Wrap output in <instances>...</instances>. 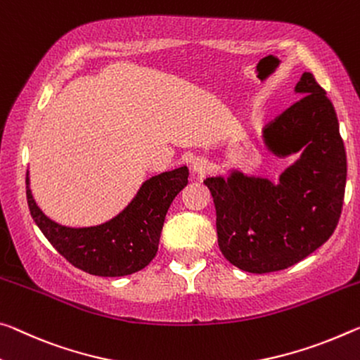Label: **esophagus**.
<instances>
[{"instance_id":"esophagus-1","label":"esophagus","mask_w":360,"mask_h":360,"mask_svg":"<svg viewBox=\"0 0 360 360\" xmlns=\"http://www.w3.org/2000/svg\"><path fill=\"white\" fill-rule=\"evenodd\" d=\"M191 169H192V173L195 174V176H205L210 171L208 160L200 158V157L193 158L192 163H191Z\"/></svg>"}]
</instances>
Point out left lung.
Listing matches in <instances>:
<instances>
[{"label":"left lung","mask_w":360,"mask_h":360,"mask_svg":"<svg viewBox=\"0 0 360 360\" xmlns=\"http://www.w3.org/2000/svg\"><path fill=\"white\" fill-rule=\"evenodd\" d=\"M303 96L262 133L271 155L296 160L278 181L237 168L207 178L224 258L253 274L282 271L323 245L338 224L346 187V150L333 104L312 73Z\"/></svg>","instance_id":"obj_1"}]
</instances>
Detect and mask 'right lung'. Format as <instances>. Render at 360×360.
Masks as SVG:
<instances>
[{
  "label": "right lung",
  "mask_w": 360,
  "mask_h": 360,
  "mask_svg": "<svg viewBox=\"0 0 360 360\" xmlns=\"http://www.w3.org/2000/svg\"><path fill=\"white\" fill-rule=\"evenodd\" d=\"M187 178V167L152 176L115 218L89 227H68L48 218L32 195L28 171L27 203L39 231L68 262L93 276L122 277L155 258L165 216Z\"/></svg>",
  "instance_id": "1"
}]
</instances>
